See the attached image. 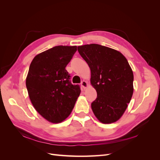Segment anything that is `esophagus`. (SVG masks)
Here are the masks:
<instances>
[{"label":"esophagus","instance_id":"obj_1","mask_svg":"<svg viewBox=\"0 0 160 160\" xmlns=\"http://www.w3.org/2000/svg\"><path fill=\"white\" fill-rule=\"evenodd\" d=\"M81 86L83 87V88H84V89H86L87 88H88V82L87 81H83L81 82Z\"/></svg>","mask_w":160,"mask_h":160}]
</instances>
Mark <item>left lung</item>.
I'll return each instance as SVG.
<instances>
[{"instance_id": "obj_1", "label": "left lung", "mask_w": 160, "mask_h": 160, "mask_svg": "<svg viewBox=\"0 0 160 160\" xmlns=\"http://www.w3.org/2000/svg\"><path fill=\"white\" fill-rule=\"evenodd\" d=\"M91 69V84L97 91L91 109L100 122H116L123 115L133 93V73L122 53L98 44L77 47Z\"/></svg>"}]
</instances>
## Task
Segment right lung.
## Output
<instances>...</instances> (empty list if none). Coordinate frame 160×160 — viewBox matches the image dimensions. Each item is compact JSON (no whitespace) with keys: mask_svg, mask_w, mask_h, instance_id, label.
Listing matches in <instances>:
<instances>
[{"mask_svg":"<svg viewBox=\"0 0 160 160\" xmlns=\"http://www.w3.org/2000/svg\"><path fill=\"white\" fill-rule=\"evenodd\" d=\"M77 51V46H56L37 55L26 78L30 100L43 118L59 123L71 114L81 93L72 85L65 67Z\"/></svg>","mask_w":160,"mask_h":160,"instance_id":"1","label":"right lung"}]
</instances>
